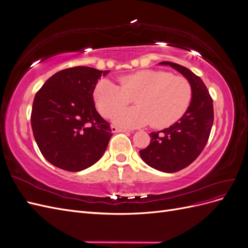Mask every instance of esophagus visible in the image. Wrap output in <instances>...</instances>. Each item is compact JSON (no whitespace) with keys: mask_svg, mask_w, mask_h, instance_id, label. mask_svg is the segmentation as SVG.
Masks as SVG:
<instances>
[{"mask_svg":"<svg viewBox=\"0 0 248 248\" xmlns=\"http://www.w3.org/2000/svg\"><path fill=\"white\" fill-rule=\"evenodd\" d=\"M111 132H125V133H129V130L122 129V128H118L117 126H111Z\"/></svg>","mask_w":248,"mask_h":248,"instance_id":"esophagus-1","label":"esophagus"}]
</instances>
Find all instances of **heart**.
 Instances as JSON below:
<instances>
[{"mask_svg": "<svg viewBox=\"0 0 248 248\" xmlns=\"http://www.w3.org/2000/svg\"><path fill=\"white\" fill-rule=\"evenodd\" d=\"M120 86L102 78L94 87L93 98L100 114L109 118L134 98L137 107L118 111L114 122L123 127L150 123L166 128L181 119L188 108L192 89L188 79L160 70H141L119 79Z\"/></svg>", "mask_w": 248, "mask_h": 248, "instance_id": "b5f03b06", "label": "heart"}]
</instances>
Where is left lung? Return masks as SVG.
<instances>
[{"mask_svg":"<svg viewBox=\"0 0 248 248\" xmlns=\"http://www.w3.org/2000/svg\"><path fill=\"white\" fill-rule=\"evenodd\" d=\"M179 71L191 85L192 97L188 108L176 123L151 132L149 146L140 155L148 166L164 172H175L188 167L204 150L213 125V100L204 81L186 67L161 62Z\"/></svg>","mask_w":248,"mask_h":248,"instance_id":"obj_1","label":"left lung"}]
</instances>
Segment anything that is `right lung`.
<instances>
[{
    "label": "right lung",
    "mask_w": 248,
    "mask_h": 248,
    "mask_svg": "<svg viewBox=\"0 0 248 248\" xmlns=\"http://www.w3.org/2000/svg\"><path fill=\"white\" fill-rule=\"evenodd\" d=\"M101 71L78 66L57 72L36 93L31 125L40 152L52 166L79 171L98 161L112 136L96 110L93 91Z\"/></svg>",
    "instance_id": "right-lung-1"
}]
</instances>
